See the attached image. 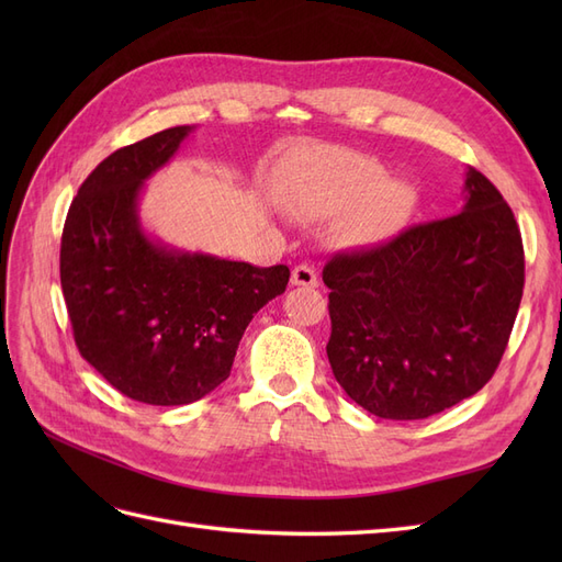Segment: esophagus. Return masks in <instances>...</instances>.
I'll return each instance as SVG.
<instances>
[{
  "label": "esophagus",
  "mask_w": 562,
  "mask_h": 562,
  "mask_svg": "<svg viewBox=\"0 0 562 562\" xmlns=\"http://www.w3.org/2000/svg\"><path fill=\"white\" fill-rule=\"evenodd\" d=\"M291 283H293V285H304V288H316V285H318V277H316L314 267H310V265H297V267L293 269V274H291Z\"/></svg>",
  "instance_id": "obj_1"
}]
</instances>
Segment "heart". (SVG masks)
Segmentation results:
<instances>
[{"instance_id": "b5f03b06", "label": "heart", "mask_w": 562, "mask_h": 562, "mask_svg": "<svg viewBox=\"0 0 562 562\" xmlns=\"http://www.w3.org/2000/svg\"><path fill=\"white\" fill-rule=\"evenodd\" d=\"M285 201L304 220H330L356 202L337 225V239L345 246H370L394 229L413 209L415 194L405 182L386 180L375 164L347 155H333L302 168L285 182Z\"/></svg>"}]
</instances>
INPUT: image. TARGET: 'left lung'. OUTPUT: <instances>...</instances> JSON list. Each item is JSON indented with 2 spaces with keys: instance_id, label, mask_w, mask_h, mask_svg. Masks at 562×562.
Returning <instances> with one entry per match:
<instances>
[{
  "instance_id": "1",
  "label": "left lung",
  "mask_w": 562,
  "mask_h": 562,
  "mask_svg": "<svg viewBox=\"0 0 562 562\" xmlns=\"http://www.w3.org/2000/svg\"><path fill=\"white\" fill-rule=\"evenodd\" d=\"M462 211L342 252L330 288L328 361L351 401L384 419H424L483 389L520 307L522 241L508 203L467 166Z\"/></svg>"
}]
</instances>
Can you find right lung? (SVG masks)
Wrapping results in <instances>:
<instances>
[{"instance_id":"add662e5","label":"right lung","mask_w":562,"mask_h":562,"mask_svg":"<svg viewBox=\"0 0 562 562\" xmlns=\"http://www.w3.org/2000/svg\"><path fill=\"white\" fill-rule=\"evenodd\" d=\"M194 128L159 131L100 161L63 227L60 285L79 353L147 405H187L223 384L246 326L291 279L285 265L252 267L145 229V182Z\"/></svg>"}]
</instances>
